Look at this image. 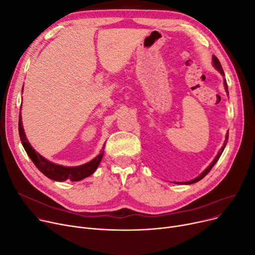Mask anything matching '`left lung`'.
<instances>
[{"instance_id":"left-lung-1","label":"left lung","mask_w":255,"mask_h":255,"mask_svg":"<svg viewBox=\"0 0 255 255\" xmlns=\"http://www.w3.org/2000/svg\"><path fill=\"white\" fill-rule=\"evenodd\" d=\"M213 63H214V66H215V68H216L222 75H224V71H223V69H222V66H221L219 60H218L215 56L213 57ZM224 88H225V91H226V93H227V95H229V88H227V84H226V80H225V79H224ZM227 139H229V133H227V134H226V138H225V141H224V143H223V146L221 148V150L219 151V153L217 154V156L215 157V159L213 160V162H212L202 173H200V175H199L197 178H195L194 180H191V181H189V182L178 183V184H193V183H196V182L200 181L203 178H205V177L208 175V173L210 172V170L213 168V166L215 165V163L217 162V160L219 159V157L221 156V154H222V152H223V150H224V148H225V145H226V143H227Z\"/></svg>"}]
</instances>
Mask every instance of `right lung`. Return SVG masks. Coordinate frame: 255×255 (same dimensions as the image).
<instances>
[{
	"instance_id": "add662e5",
	"label": "right lung",
	"mask_w": 255,
	"mask_h": 255,
	"mask_svg": "<svg viewBox=\"0 0 255 255\" xmlns=\"http://www.w3.org/2000/svg\"><path fill=\"white\" fill-rule=\"evenodd\" d=\"M23 89V88H22ZM21 109V106H20ZM18 131H19V137L21 140V143L23 145V148L26 152V154L29 155L36 167L41 171L44 176L47 178L53 180V181H59V182H64L66 180H70L72 182L80 181L89 176H91L92 173L96 170L98 167L101 159L103 157V152H101L96 158H94L91 160L90 162L79 165V166H74V167H65L62 165H58L52 163L45 158H43L41 155H39L30 144L24 134L23 127H22V122H21V117L19 114V120H18Z\"/></svg>"
}]
</instances>
